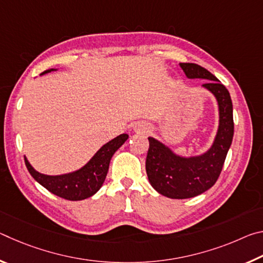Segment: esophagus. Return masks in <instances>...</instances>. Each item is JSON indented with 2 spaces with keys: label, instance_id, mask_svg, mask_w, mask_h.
<instances>
[{
  "label": "esophagus",
  "instance_id": "1",
  "mask_svg": "<svg viewBox=\"0 0 263 263\" xmlns=\"http://www.w3.org/2000/svg\"><path fill=\"white\" fill-rule=\"evenodd\" d=\"M138 131H146V128H145V127H142V126H140L139 128H138Z\"/></svg>",
  "mask_w": 263,
  "mask_h": 263
}]
</instances>
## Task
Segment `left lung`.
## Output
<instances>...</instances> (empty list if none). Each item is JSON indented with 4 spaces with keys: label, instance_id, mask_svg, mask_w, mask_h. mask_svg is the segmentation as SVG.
Instances as JSON below:
<instances>
[{
    "label": "left lung",
    "instance_id": "8db88e82",
    "mask_svg": "<svg viewBox=\"0 0 263 263\" xmlns=\"http://www.w3.org/2000/svg\"><path fill=\"white\" fill-rule=\"evenodd\" d=\"M180 66L189 79L208 80L203 87L210 90L218 101L219 127L211 148L203 155L193 158L175 155L167 146L152 137L148 138L146 173L149 183L159 194L175 199L195 197L216 183L234 133L233 105L224 84L199 65L182 62Z\"/></svg>",
    "mask_w": 263,
    "mask_h": 263
}]
</instances>
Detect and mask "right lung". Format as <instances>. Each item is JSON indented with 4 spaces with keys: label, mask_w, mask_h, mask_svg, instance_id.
Masks as SVG:
<instances>
[{
    "label": "right lung",
    "mask_w": 263,
    "mask_h": 263,
    "mask_svg": "<svg viewBox=\"0 0 263 263\" xmlns=\"http://www.w3.org/2000/svg\"><path fill=\"white\" fill-rule=\"evenodd\" d=\"M51 70L54 69L45 70L42 75L51 72ZM127 138L128 136L126 133H123L111 141L106 142L97 151V153L86 166L77 172L69 173V174L58 176L44 175L35 172L26 158H24V161L31 176L50 193L59 196L61 198L68 199V201H82L100 190L106 174H108L111 158L116 151L126 141Z\"/></svg>",
    "instance_id": "1"
}]
</instances>
